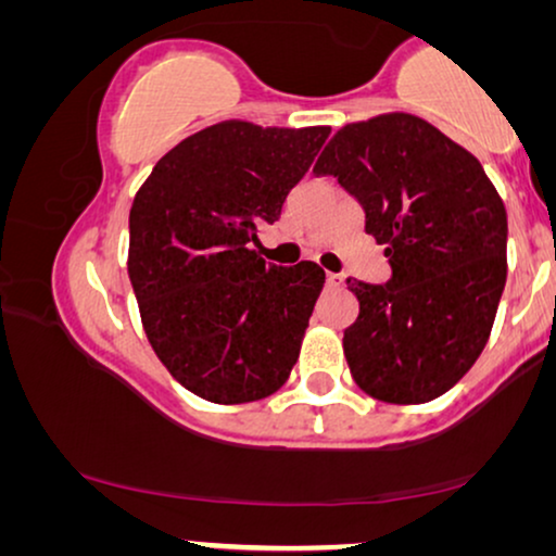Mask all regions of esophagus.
<instances>
[{
	"label": "esophagus",
	"mask_w": 556,
	"mask_h": 556,
	"mask_svg": "<svg viewBox=\"0 0 556 556\" xmlns=\"http://www.w3.org/2000/svg\"><path fill=\"white\" fill-rule=\"evenodd\" d=\"M327 285H330V287H340V285H342V277L334 275V271H327Z\"/></svg>",
	"instance_id": "esophagus-1"
}]
</instances>
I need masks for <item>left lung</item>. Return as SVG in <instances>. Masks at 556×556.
<instances>
[{
  "label": "left lung",
  "mask_w": 556,
  "mask_h": 556,
  "mask_svg": "<svg viewBox=\"0 0 556 556\" xmlns=\"http://www.w3.org/2000/svg\"><path fill=\"white\" fill-rule=\"evenodd\" d=\"M365 208L386 247L388 285L350 279L359 315L345 357L382 403L418 405L451 390L486 348L506 285V206L464 146L424 118L348 123L315 163Z\"/></svg>",
  "instance_id": "1"
}]
</instances>
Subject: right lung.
<instances>
[{
  "mask_svg": "<svg viewBox=\"0 0 556 556\" xmlns=\"http://www.w3.org/2000/svg\"><path fill=\"white\" fill-rule=\"evenodd\" d=\"M330 125H208L163 155L130 208L128 275L166 370L218 405L285 386L325 287L315 262L267 264L252 241L275 224Z\"/></svg>",
  "mask_w": 556,
  "mask_h": 556,
  "instance_id": "obj_1",
  "label": "right lung"
}]
</instances>
